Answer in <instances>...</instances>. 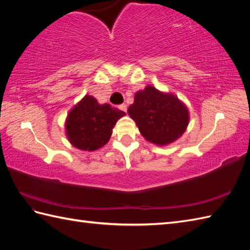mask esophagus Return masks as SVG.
I'll return each mask as SVG.
<instances>
[{"mask_svg": "<svg viewBox=\"0 0 250 250\" xmlns=\"http://www.w3.org/2000/svg\"><path fill=\"white\" fill-rule=\"evenodd\" d=\"M119 108H120L122 111H125V113H126V105H125V104L119 105Z\"/></svg>", "mask_w": 250, "mask_h": 250, "instance_id": "obj_1", "label": "esophagus"}]
</instances>
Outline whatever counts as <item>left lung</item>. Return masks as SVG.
Here are the masks:
<instances>
[{
    "mask_svg": "<svg viewBox=\"0 0 250 250\" xmlns=\"http://www.w3.org/2000/svg\"><path fill=\"white\" fill-rule=\"evenodd\" d=\"M128 114L145 140L166 146L182 136L189 124V110L176 95L147 86L134 95Z\"/></svg>",
    "mask_w": 250,
    "mask_h": 250,
    "instance_id": "left-lung-1",
    "label": "left lung"
}]
</instances>
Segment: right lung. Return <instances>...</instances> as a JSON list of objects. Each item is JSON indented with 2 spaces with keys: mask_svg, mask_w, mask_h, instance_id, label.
<instances>
[{
  "mask_svg": "<svg viewBox=\"0 0 250 250\" xmlns=\"http://www.w3.org/2000/svg\"><path fill=\"white\" fill-rule=\"evenodd\" d=\"M125 111L99 104L92 95L86 94L68 111L65 134L71 144L81 150L93 151L103 147L110 139L113 128Z\"/></svg>",
  "mask_w": 250,
  "mask_h": 250,
  "instance_id": "obj_1",
  "label": "right lung"
}]
</instances>
